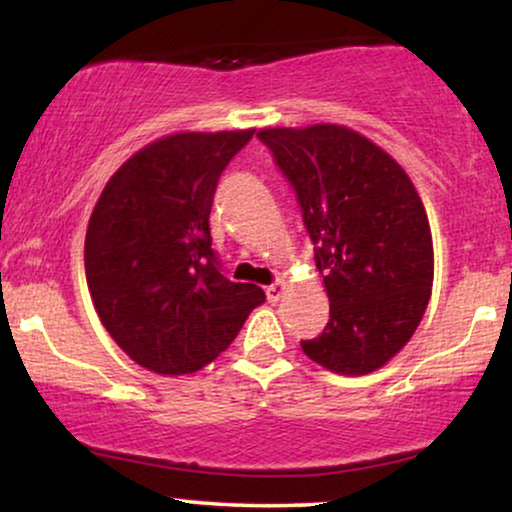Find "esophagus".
I'll return each instance as SVG.
<instances>
[{
	"label": "esophagus",
	"instance_id": "1",
	"mask_svg": "<svg viewBox=\"0 0 512 512\" xmlns=\"http://www.w3.org/2000/svg\"><path fill=\"white\" fill-rule=\"evenodd\" d=\"M286 289H289V286H286L284 282H275V284H270L268 289H265V293H268L270 303H279V300L286 296Z\"/></svg>",
	"mask_w": 512,
	"mask_h": 512
}]
</instances>
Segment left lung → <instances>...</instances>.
Masks as SVG:
<instances>
[{
    "mask_svg": "<svg viewBox=\"0 0 512 512\" xmlns=\"http://www.w3.org/2000/svg\"><path fill=\"white\" fill-rule=\"evenodd\" d=\"M317 244L331 319L300 342L321 368L368 375L408 345L433 286L429 216L408 172L347 125L261 128Z\"/></svg>",
    "mask_w": 512,
    "mask_h": 512,
    "instance_id": "8db88e82",
    "label": "left lung"
}]
</instances>
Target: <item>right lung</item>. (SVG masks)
Masks as SVG:
<instances>
[{"label":"right lung","mask_w":512,"mask_h":512,"mask_svg":"<svg viewBox=\"0 0 512 512\" xmlns=\"http://www.w3.org/2000/svg\"><path fill=\"white\" fill-rule=\"evenodd\" d=\"M254 132L160 137L95 202L83 249L90 298L116 345L151 373H198L265 300L261 286L221 275L209 233L221 172Z\"/></svg>","instance_id":"obj_1"}]
</instances>
